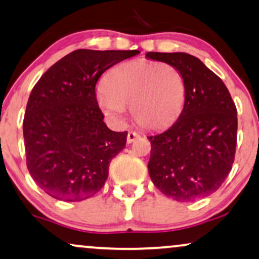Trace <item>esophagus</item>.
Listing matches in <instances>:
<instances>
[{
    "mask_svg": "<svg viewBox=\"0 0 259 259\" xmlns=\"http://www.w3.org/2000/svg\"><path fill=\"white\" fill-rule=\"evenodd\" d=\"M140 135L136 132H129L127 133V138H126V142L127 143H132L135 141L136 139H139Z\"/></svg>",
    "mask_w": 259,
    "mask_h": 259,
    "instance_id": "obj_1",
    "label": "esophagus"
}]
</instances>
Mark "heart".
<instances>
[{
    "instance_id": "obj_1",
    "label": "heart",
    "mask_w": 259,
    "mask_h": 259,
    "mask_svg": "<svg viewBox=\"0 0 259 259\" xmlns=\"http://www.w3.org/2000/svg\"><path fill=\"white\" fill-rule=\"evenodd\" d=\"M98 105L105 116L116 121L132 107L134 119L145 129H161L182 112L186 88L175 67L164 62L133 60L121 62L106 74Z\"/></svg>"
}]
</instances>
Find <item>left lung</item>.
<instances>
[{
	"label": "left lung",
	"instance_id": "obj_1",
	"mask_svg": "<svg viewBox=\"0 0 259 259\" xmlns=\"http://www.w3.org/2000/svg\"><path fill=\"white\" fill-rule=\"evenodd\" d=\"M182 76L186 100L179 119L151 141L148 172L154 186L177 201L212 194L232 170L238 117L226 84L198 58L187 53H154Z\"/></svg>",
	"mask_w": 259,
	"mask_h": 259
}]
</instances>
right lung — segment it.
I'll list each match as a JSON object with an SVG mask.
<instances>
[{
	"label": "right lung",
	"mask_w": 259,
	"mask_h": 259,
	"mask_svg": "<svg viewBox=\"0 0 259 259\" xmlns=\"http://www.w3.org/2000/svg\"><path fill=\"white\" fill-rule=\"evenodd\" d=\"M139 53L78 49L55 62L33 87L23 123L26 165L48 195L82 201L104 187L127 133L106 125L95 85L106 70Z\"/></svg>",
	"instance_id": "1"
}]
</instances>
